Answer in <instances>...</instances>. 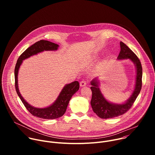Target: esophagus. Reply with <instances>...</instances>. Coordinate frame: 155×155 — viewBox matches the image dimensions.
Wrapping results in <instances>:
<instances>
[{
    "mask_svg": "<svg viewBox=\"0 0 155 155\" xmlns=\"http://www.w3.org/2000/svg\"><path fill=\"white\" fill-rule=\"evenodd\" d=\"M80 86H81V87H83V86H85L86 85V82L85 81L83 80V81H80Z\"/></svg>",
    "mask_w": 155,
    "mask_h": 155,
    "instance_id": "34e87169",
    "label": "esophagus"
}]
</instances>
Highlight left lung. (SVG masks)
I'll use <instances>...</instances> for the list:
<instances>
[{"label": "left lung", "instance_id": "1", "mask_svg": "<svg viewBox=\"0 0 155 155\" xmlns=\"http://www.w3.org/2000/svg\"><path fill=\"white\" fill-rule=\"evenodd\" d=\"M120 52L118 56V60L129 59L133 62L136 68V84L133 93L130 97L123 104H114L108 102L103 96L99 87V81L97 78L91 81L92 98L91 105L93 112L101 118L108 119L120 116L130 108L139 94L142 88V68L139 59L126 45L120 41Z\"/></svg>", "mask_w": 155, "mask_h": 155}]
</instances>
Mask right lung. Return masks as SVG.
I'll return each mask as SVG.
<instances>
[{"mask_svg":"<svg viewBox=\"0 0 155 155\" xmlns=\"http://www.w3.org/2000/svg\"><path fill=\"white\" fill-rule=\"evenodd\" d=\"M59 45L54 43L41 40L26 49L19 57L15 69V88L16 93L28 111L34 116L46 120H53L62 117L65 112L72 96L79 90L78 81H75L65 84L56 100L51 105L45 108H37L28 104L19 93L18 84V71L23 61L44 51H56Z\"/></svg>","mask_w":155,"mask_h":155,"instance_id":"1","label":"right lung"}]
</instances>
